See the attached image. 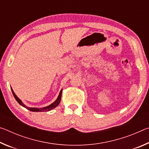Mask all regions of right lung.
Returning <instances> with one entry per match:
<instances>
[{
    "mask_svg": "<svg viewBox=\"0 0 149 149\" xmlns=\"http://www.w3.org/2000/svg\"><path fill=\"white\" fill-rule=\"evenodd\" d=\"M11 90H12V94H13L14 97L15 99H16V100H17V102L19 103V104L20 105H22V107L27 108V110H29L30 111H31V112H47V111H50L52 109H54V108H56L58 105L60 104V100H61V97H62V89L60 91V92L59 93V95L57 99L55 100V101L52 103L51 104L48 106V107H44V108H31V107H26V105H25L23 102H22V100H20L18 97H17V96L16 95V94H15L14 92L13 91V90H12V89L11 88Z\"/></svg>",
    "mask_w": 149,
    "mask_h": 149,
    "instance_id": "1",
    "label": "right lung"
}]
</instances>
